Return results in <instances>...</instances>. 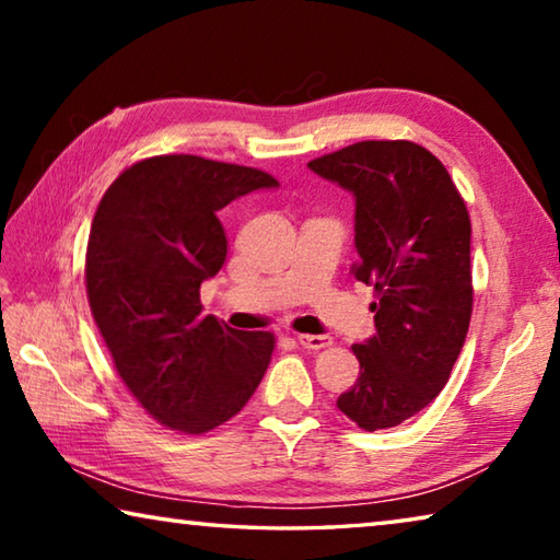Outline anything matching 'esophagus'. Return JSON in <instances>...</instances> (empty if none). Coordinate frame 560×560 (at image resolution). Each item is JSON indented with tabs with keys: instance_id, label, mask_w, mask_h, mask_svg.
<instances>
[{
	"instance_id": "34e87169",
	"label": "esophagus",
	"mask_w": 560,
	"mask_h": 560,
	"mask_svg": "<svg viewBox=\"0 0 560 560\" xmlns=\"http://www.w3.org/2000/svg\"><path fill=\"white\" fill-rule=\"evenodd\" d=\"M296 343L308 348V350H324L334 343V340H330L328 336H296Z\"/></svg>"
}]
</instances>
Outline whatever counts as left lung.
Wrapping results in <instances>:
<instances>
[{"instance_id": "8db88e82", "label": "left lung", "mask_w": 560, "mask_h": 560, "mask_svg": "<svg viewBox=\"0 0 560 560\" xmlns=\"http://www.w3.org/2000/svg\"><path fill=\"white\" fill-rule=\"evenodd\" d=\"M308 167L355 197L353 277L377 293V334L353 346L360 375L338 410L360 430L397 428L442 393L467 338V205L447 167L410 140H363Z\"/></svg>"}]
</instances>
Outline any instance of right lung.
<instances>
[{"label": "right lung", "mask_w": 560, "mask_h": 560, "mask_svg": "<svg viewBox=\"0 0 560 560\" xmlns=\"http://www.w3.org/2000/svg\"><path fill=\"white\" fill-rule=\"evenodd\" d=\"M277 185L254 167L158 155L122 170L93 217L91 314L122 383L170 430L220 428L267 373L273 336L205 316L200 287L226 259L217 212Z\"/></svg>", "instance_id": "1"}]
</instances>
